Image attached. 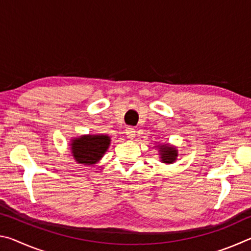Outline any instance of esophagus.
<instances>
[{
	"label": "esophagus",
	"instance_id": "obj_1",
	"mask_svg": "<svg viewBox=\"0 0 251 251\" xmlns=\"http://www.w3.org/2000/svg\"><path fill=\"white\" fill-rule=\"evenodd\" d=\"M125 133L127 135V138H129V139H134L135 138L136 130L133 128V127H127Z\"/></svg>",
	"mask_w": 251,
	"mask_h": 251
}]
</instances>
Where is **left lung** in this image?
<instances>
[{"instance_id": "left-lung-1", "label": "left lung", "mask_w": 251, "mask_h": 251, "mask_svg": "<svg viewBox=\"0 0 251 251\" xmlns=\"http://www.w3.org/2000/svg\"><path fill=\"white\" fill-rule=\"evenodd\" d=\"M159 152L160 161L164 164H173L177 160L178 150L176 146L171 145L169 143H159L155 146Z\"/></svg>"}]
</instances>
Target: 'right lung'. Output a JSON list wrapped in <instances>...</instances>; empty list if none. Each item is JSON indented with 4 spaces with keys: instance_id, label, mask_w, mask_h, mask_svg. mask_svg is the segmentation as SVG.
Returning a JSON list of instances; mask_svg holds the SVG:
<instances>
[{
    "instance_id": "right-lung-1",
    "label": "right lung",
    "mask_w": 251,
    "mask_h": 251,
    "mask_svg": "<svg viewBox=\"0 0 251 251\" xmlns=\"http://www.w3.org/2000/svg\"><path fill=\"white\" fill-rule=\"evenodd\" d=\"M110 137L103 134H87L73 137L70 151L74 160L85 166H94L105 155L110 145Z\"/></svg>"
}]
</instances>
